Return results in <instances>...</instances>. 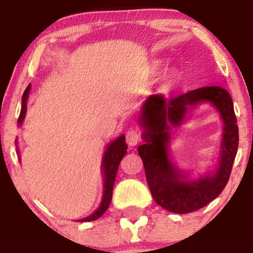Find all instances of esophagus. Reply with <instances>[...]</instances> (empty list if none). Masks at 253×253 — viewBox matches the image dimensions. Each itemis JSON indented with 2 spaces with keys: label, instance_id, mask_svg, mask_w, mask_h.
I'll return each mask as SVG.
<instances>
[{
  "label": "esophagus",
  "instance_id": "obj_1",
  "mask_svg": "<svg viewBox=\"0 0 253 253\" xmlns=\"http://www.w3.org/2000/svg\"><path fill=\"white\" fill-rule=\"evenodd\" d=\"M141 141V134L138 133V131H134V129H131L126 133V142L127 144L131 145V147H134L137 145V143Z\"/></svg>",
  "mask_w": 253,
  "mask_h": 253
}]
</instances>
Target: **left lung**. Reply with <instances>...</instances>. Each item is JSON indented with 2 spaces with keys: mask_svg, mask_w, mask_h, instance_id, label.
Here are the masks:
<instances>
[{
  "mask_svg": "<svg viewBox=\"0 0 253 253\" xmlns=\"http://www.w3.org/2000/svg\"><path fill=\"white\" fill-rule=\"evenodd\" d=\"M211 102L223 120V138L219 165L214 174L198 180H187L169 158V128L182 123L185 114L197 103ZM138 121L144 144L138 147L148 186L160 207L172 213L198 211L215 200L228 183L239 147V127L234 104L221 86H203L167 99L162 94L150 95L142 106Z\"/></svg>",
  "mask_w": 253,
  "mask_h": 253,
  "instance_id": "1",
  "label": "left lung"
}]
</instances>
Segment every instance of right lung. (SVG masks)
<instances>
[{"mask_svg": "<svg viewBox=\"0 0 253 253\" xmlns=\"http://www.w3.org/2000/svg\"><path fill=\"white\" fill-rule=\"evenodd\" d=\"M30 91V84L25 89L24 94L22 96V109H20L19 119H18V125H22V122L24 121L25 114H27V101L28 96H29ZM127 153V144L125 143V136H120L119 138H116L115 141H112L110 144L106 148L105 153H104L103 157V163H101V170H103L104 175V192H103V200H101L100 206L99 208L94 211L93 214H90L86 218L81 219L79 221H91L96 220L98 218H100L104 213L106 211V209L109 208V205L111 202L112 198V188H114L115 178H116L117 169H119L120 162L122 160V158L126 155Z\"/></svg>", "mask_w": 253, "mask_h": 253, "instance_id": "right-lung-1", "label": "right lung"}]
</instances>
